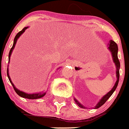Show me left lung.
Here are the masks:
<instances>
[{
  "label": "left lung",
  "mask_w": 129,
  "mask_h": 129,
  "mask_svg": "<svg viewBox=\"0 0 129 129\" xmlns=\"http://www.w3.org/2000/svg\"><path fill=\"white\" fill-rule=\"evenodd\" d=\"M109 45V50L110 52H111V55H112V58H113V61H114V62L115 63L116 68V77H117V80H116V83H115L114 87L111 89V90L109 92H108L107 94L104 95V96H103L102 98L101 99V100H100L99 102H98V104L95 106L94 109H98V108H99L100 107H102L103 104L107 102V100L109 99V98L111 95H112V94L114 93V91L116 90V87H117V86H118V84H119L120 62H119V59H118V46H117L116 43L114 41H113V40H110ZM75 102L79 107H81V108H82V109H85V108H86V107H84L83 105H82V104L79 102L78 101H77L76 99H75Z\"/></svg>",
  "instance_id": "obj_1"
}]
</instances>
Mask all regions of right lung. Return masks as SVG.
<instances>
[{
  "instance_id": "1",
  "label": "right lung",
  "mask_w": 129,
  "mask_h": 129,
  "mask_svg": "<svg viewBox=\"0 0 129 129\" xmlns=\"http://www.w3.org/2000/svg\"><path fill=\"white\" fill-rule=\"evenodd\" d=\"M27 27H24L21 31H20L18 34L15 35V38H14L13 45V47H11V49H10V52H9V55H8V62H10V55H11V53H12V52H13V50L15 46V44H16V42H17L18 39L19 38V37H20V35H22V33L25 31V30H26ZM7 75H8V79H9L10 82L11 83V84L13 85V89H14V90L15 91V92H16V93H17L20 96H21V97L26 98V99H36L42 98V96H44L45 95V94H46L45 92H42V93H37V94H27V93H25V92H23V91H22L18 90V89L15 87L14 84H13L12 81H11V79H10V76H9V73H8V68L7 69Z\"/></svg>"
}]
</instances>
